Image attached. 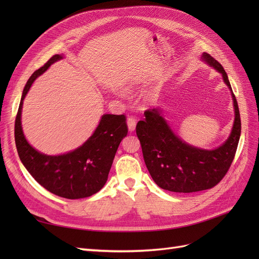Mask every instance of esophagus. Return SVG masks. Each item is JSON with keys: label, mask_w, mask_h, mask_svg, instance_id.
<instances>
[{"label": "esophagus", "mask_w": 259, "mask_h": 259, "mask_svg": "<svg viewBox=\"0 0 259 259\" xmlns=\"http://www.w3.org/2000/svg\"><path fill=\"white\" fill-rule=\"evenodd\" d=\"M127 127L130 132H134L136 128V120L134 117H128L127 119Z\"/></svg>", "instance_id": "esophagus-1"}]
</instances>
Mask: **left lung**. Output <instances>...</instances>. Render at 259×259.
Masks as SVG:
<instances>
[{
  "label": "left lung",
  "mask_w": 259,
  "mask_h": 259,
  "mask_svg": "<svg viewBox=\"0 0 259 259\" xmlns=\"http://www.w3.org/2000/svg\"><path fill=\"white\" fill-rule=\"evenodd\" d=\"M202 61L222 74L231 92L234 121L229 137L215 149H203L186 143L171 128L162 108L145 112L136 134L142 145L146 166L154 183L164 190L197 192L216 186L228 171L236 154L241 135V120L237 99L225 69L208 54Z\"/></svg>",
  "instance_id": "left-lung-1"
}]
</instances>
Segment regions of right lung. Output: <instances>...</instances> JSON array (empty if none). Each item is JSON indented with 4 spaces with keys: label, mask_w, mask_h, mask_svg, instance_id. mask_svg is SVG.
Masks as SVG:
<instances>
[{
    "label": "right lung",
    "mask_w": 259,
    "mask_h": 259,
    "mask_svg": "<svg viewBox=\"0 0 259 259\" xmlns=\"http://www.w3.org/2000/svg\"><path fill=\"white\" fill-rule=\"evenodd\" d=\"M61 59L64 55H55L28 80L15 121V142L23 166L46 190L61 198L83 199L97 193L107 183L117 148L127 135L126 119L123 114H103L86 142L62 154H45L31 146L21 125L23 99L37 77Z\"/></svg>",
    "instance_id": "add662e5"
}]
</instances>
